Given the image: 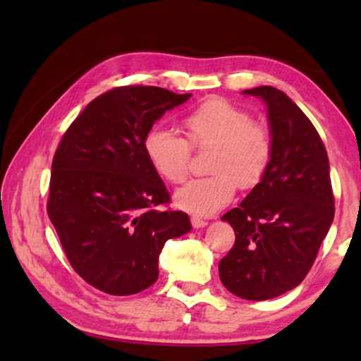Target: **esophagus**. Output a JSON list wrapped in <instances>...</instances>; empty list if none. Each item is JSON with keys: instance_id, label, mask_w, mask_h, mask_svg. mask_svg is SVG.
Segmentation results:
<instances>
[{"instance_id": "obj_1", "label": "esophagus", "mask_w": 361, "mask_h": 361, "mask_svg": "<svg viewBox=\"0 0 361 361\" xmlns=\"http://www.w3.org/2000/svg\"><path fill=\"white\" fill-rule=\"evenodd\" d=\"M191 223H192V226H194L195 229H199V228H205V226L209 224V223L205 221V219L199 218V216H191Z\"/></svg>"}]
</instances>
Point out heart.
<instances>
[{
    "mask_svg": "<svg viewBox=\"0 0 361 361\" xmlns=\"http://www.w3.org/2000/svg\"><path fill=\"white\" fill-rule=\"evenodd\" d=\"M189 143L213 151L205 178L189 181L175 194L183 210L210 215L234 197L237 185L253 188L266 173L272 157V137L267 127L252 121L245 109L223 99H210L183 119ZM185 138L154 127L145 138V152L152 169L169 183H183L189 172L191 146Z\"/></svg>",
    "mask_w": 361,
    "mask_h": 361,
    "instance_id": "1",
    "label": "heart"
}]
</instances>
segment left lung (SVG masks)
<instances>
[{
    "instance_id": "left-lung-1",
    "label": "left lung",
    "mask_w": 361,
    "mask_h": 361,
    "mask_svg": "<svg viewBox=\"0 0 361 361\" xmlns=\"http://www.w3.org/2000/svg\"><path fill=\"white\" fill-rule=\"evenodd\" d=\"M242 94L266 103L272 157L258 185L221 218L235 243L218 271L232 295L266 301L307 276L333 223L334 197L325 145L296 103L271 85Z\"/></svg>"
}]
</instances>
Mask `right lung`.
Segmentation results:
<instances>
[{
  "label": "right lung",
  "instance_id": "right-lung-1",
  "mask_svg": "<svg viewBox=\"0 0 361 361\" xmlns=\"http://www.w3.org/2000/svg\"><path fill=\"white\" fill-rule=\"evenodd\" d=\"M189 97L151 85L113 89L84 108L59 145L47 213L70 264L97 290H146L159 277L164 243L191 231L186 213L157 209L170 195L145 152L154 122Z\"/></svg>",
  "mask_w": 361,
  "mask_h": 361
}]
</instances>
